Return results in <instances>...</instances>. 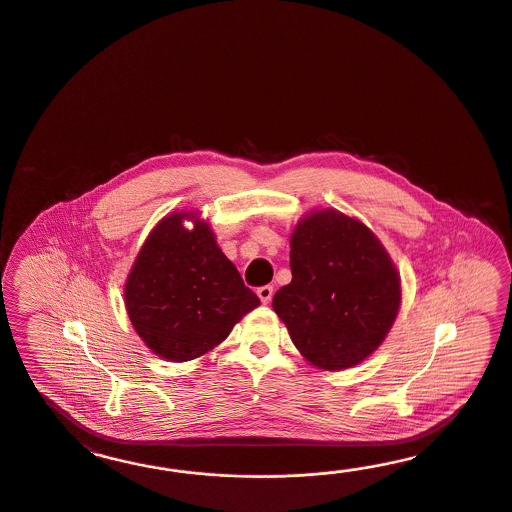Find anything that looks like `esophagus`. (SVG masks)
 <instances>
[{"label":"esophagus","mask_w":512,"mask_h":512,"mask_svg":"<svg viewBox=\"0 0 512 512\" xmlns=\"http://www.w3.org/2000/svg\"><path fill=\"white\" fill-rule=\"evenodd\" d=\"M257 295H259L263 304H268L272 300V295H274V287L272 285H263V287L257 289Z\"/></svg>","instance_id":"obj_1"}]
</instances>
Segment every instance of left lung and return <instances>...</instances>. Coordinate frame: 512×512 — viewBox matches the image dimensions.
I'll return each instance as SVG.
<instances>
[{
    "instance_id": "1",
    "label": "left lung",
    "mask_w": 512,
    "mask_h": 512,
    "mask_svg": "<svg viewBox=\"0 0 512 512\" xmlns=\"http://www.w3.org/2000/svg\"><path fill=\"white\" fill-rule=\"evenodd\" d=\"M291 274L272 308L310 364L328 372L353 368L387 338L400 310V276L364 223L332 208L300 219Z\"/></svg>"
}]
</instances>
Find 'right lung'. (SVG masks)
Listing matches in <instances>:
<instances>
[{"label": "right lung", "instance_id": "1", "mask_svg": "<svg viewBox=\"0 0 512 512\" xmlns=\"http://www.w3.org/2000/svg\"><path fill=\"white\" fill-rule=\"evenodd\" d=\"M194 221L186 230L183 219ZM125 308L142 341L172 362L202 357L261 304L193 212L163 217L125 281Z\"/></svg>", "mask_w": 512, "mask_h": 512}]
</instances>
